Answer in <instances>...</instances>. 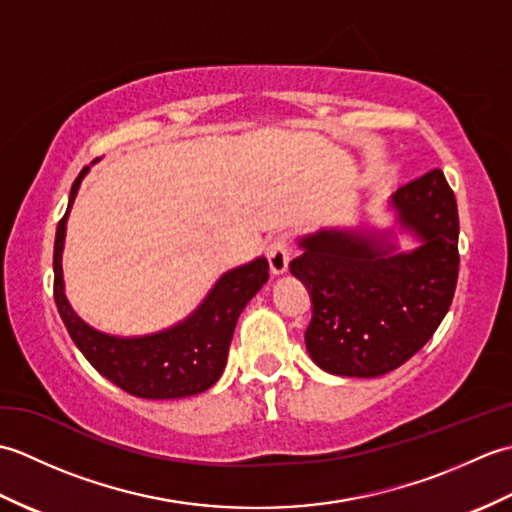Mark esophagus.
I'll return each mask as SVG.
<instances>
[{
  "label": "esophagus",
  "instance_id": "1",
  "mask_svg": "<svg viewBox=\"0 0 512 512\" xmlns=\"http://www.w3.org/2000/svg\"><path fill=\"white\" fill-rule=\"evenodd\" d=\"M266 257H268L270 273H273V275H284L286 273L288 264H290V250H288V242H286L284 235L273 239V242L268 244Z\"/></svg>",
  "mask_w": 512,
  "mask_h": 512
}]
</instances>
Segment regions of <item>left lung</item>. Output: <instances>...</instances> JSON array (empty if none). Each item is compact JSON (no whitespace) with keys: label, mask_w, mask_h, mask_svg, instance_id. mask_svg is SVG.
Listing matches in <instances>:
<instances>
[{"label":"left lung","mask_w":512,"mask_h":512,"mask_svg":"<svg viewBox=\"0 0 512 512\" xmlns=\"http://www.w3.org/2000/svg\"><path fill=\"white\" fill-rule=\"evenodd\" d=\"M420 246L400 253L391 231L321 228L299 239L290 273L310 290L306 347L336 376L374 378L422 350L449 312L458 284V204L440 169L389 198Z\"/></svg>","instance_id":"8db88e82"}]
</instances>
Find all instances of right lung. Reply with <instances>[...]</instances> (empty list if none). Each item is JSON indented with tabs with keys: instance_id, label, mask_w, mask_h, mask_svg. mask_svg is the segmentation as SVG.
<instances>
[{
	"instance_id": "add662e5",
	"label": "right lung",
	"mask_w": 512,
	"mask_h": 512,
	"mask_svg": "<svg viewBox=\"0 0 512 512\" xmlns=\"http://www.w3.org/2000/svg\"><path fill=\"white\" fill-rule=\"evenodd\" d=\"M88 171L90 167H85L74 180L68 211L61 217L54 237V303L65 328L96 372L127 394L147 400L202 394L222 376L235 323L246 303L268 281V262L264 257H257L250 264L228 270L215 281L198 310H193V314L173 328L134 336V339L94 330L65 299L61 268L65 224Z\"/></svg>"
}]
</instances>
